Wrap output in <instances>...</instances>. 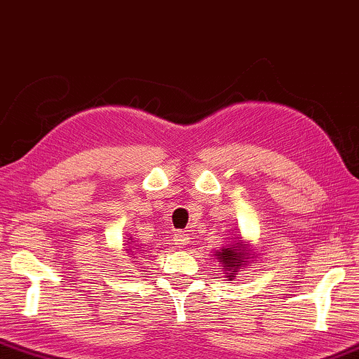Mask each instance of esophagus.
Wrapping results in <instances>:
<instances>
[{
  "mask_svg": "<svg viewBox=\"0 0 359 359\" xmlns=\"http://www.w3.org/2000/svg\"><path fill=\"white\" fill-rule=\"evenodd\" d=\"M172 241L177 248H184L189 244V236H187L184 231H175L172 235Z\"/></svg>",
  "mask_w": 359,
  "mask_h": 359,
  "instance_id": "esophagus-1",
  "label": "esophagus"
}]
</instances>
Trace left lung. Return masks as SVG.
Segmentation results:
<instances>
[{
    "instance_id": "obj_1",
    "label": "left lung",
    "mask_w": 359,
    "mask_h": 359,
    "mask_svg": "<svg viewBox=\"0 0 359 359\" xmlns=\"http://www.w3.org/2000/svg\"><path fill=\"white\" fill-rule=\"evenodd\" d=\"M235 240L236 243H231L230 246H224L214 252V257L219 260L222 273H224L226 281L235 280L243 269H246L251 262H255V259H257L251 244L244 243L241 236H236Z\"/></svg>"
}]
</instances>
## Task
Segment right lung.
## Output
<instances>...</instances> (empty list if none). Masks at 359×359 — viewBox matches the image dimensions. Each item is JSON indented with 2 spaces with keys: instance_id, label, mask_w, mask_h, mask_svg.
Listing matches in <instances>:
<instances>
[{
  "instance_id": "add662e5",
  "label": "right lung",
  "mask_w": 359,
  "mask_h": 359,
  "mask_svg": "<svg viewBox=\"0 0 359 359\" xmlns=\"http://www.w3.org/2000/svg\"><path fill=\"white\" fill-rule=\"evenodd\" d=\"M126 248L128 249H124V251H126L128 254H129V257H133V255H134V259H135V254H140L142 251H144V248H142L140 246V244H137V243H135L134 240H133V236H130V238H126Z\"/></svg>"
}]
</instances>
